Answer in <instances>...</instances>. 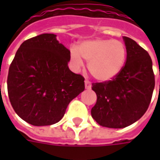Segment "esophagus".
Instances as JSON below:
<instances>
[{
	"mask_svg": "<svg viewBox=\"0 0 160 160\" xmlns=\"http://www.w3.org/2000/svg\"><path fill=\"white\" fill-rule=\"evenodd\" d=\"M85 87H86V89H91V87H92V84L89 80H85Z\"/></svg>",
	"mask_w": 160,
	"mask_h": 160,
	"instance_id": "34e87169",
	"label": "esophagus"
}]
</instances>
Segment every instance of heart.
I'll return each instance as SVG.
<instances>
[{
  "instance_id": "obj_1",
  "label": "heart",
  "mask_w": 160,
  "mask_h": 160,
  "mask_svg": "<svg viewBox=\"0 0 160 160\" xmlns=\"http://www.w3.org/2000/svg\"><path fill=\"white\" fill-rule=\"evenodd\" d=\"M88 62L91 74L98 80L107 81L120 73L127 59V49L123 42L113 39L90 40L82 42L79 50L70 49V62L75 70L83 67L81 57Z\"/></svg>"
}]
</instances>
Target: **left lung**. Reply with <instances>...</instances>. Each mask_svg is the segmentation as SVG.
<instances>
[{"label":"left lung","mask_w":160,"mask_h":160,"mask_svg":"<svg viewBox=\"0 0 160 160\" xmlns=\"http://www.w3.org/2000/svg\"><path fill=\"white\" fill-rule=\"evenodd\" d=\"M127 59L112 80L92 83L97 102L92 108L94 120L103 127L122 128L145 114L151 102L155 79L149 54L134 40L123 37Z\"/></svg>","instance_id":"8db88e82"}]
</instances>
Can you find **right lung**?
<instances>
[{
	"mask_svg": "<svg viewBox=\"0 0 160 160\" xmlns=\"http://www.w3.org/2000/svg\"><path fill=\"white\" fill-rule=\"evenodd\" d=\"M56 37L44 33L26 40L9 67L10 103L19 118L34 126L58 122L85 90L84 77L68 67L70 51Z\"/></svg>",
	"mask_w": 160,
	"mask_h": 160,
	"instance_id": "add662e5",
	"label": "right lung"
}]
</instances>
